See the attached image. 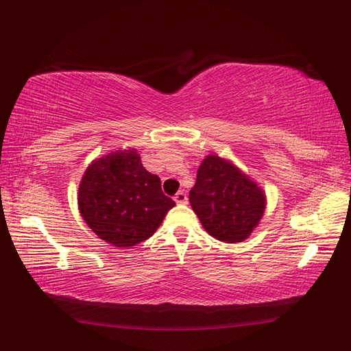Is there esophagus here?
Wrapping results in <instances>:
<instances>
[{
	"mask_svg": "<svg viewBox=\"0 0 351 351\" xmlns=\"http://www.w3.org/2000/svg\"><path fill=\"white\" fill-rule=\"evenodd\" d=\"M175 202L178 204V205H185L187 204V200H189V197H187V195H185L184 191H180V193H176L175 195Z\"/></svg>",
	"mask_w": 351,
	"mask_h": 351,
	"instance_id": "34e87169",
	"label": "esophagus"
}]
</instances>
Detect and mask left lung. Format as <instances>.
Returning <instances> with one entry per match:
<instances>
[{"mask_svg": "<svg viewBox=\"0 0 351 351\" xmlns=\"http://www.w3.org/2000/svg\"><path fill=\"white\" fill-rule=\"evenodd\" d=\"M193 211L204 229L223 243H241L263 219L265 191L232 161L206 155L190 190Z\"/></svg>", "mask_w": 351, "mask_h": 351, "instance_id": "8db88e82", "label": "left lung"}]
</instances>
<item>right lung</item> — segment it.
Returning a JSON list of instances; mask_svg holds the SVG:
<instances>
[{"instance_id": "1", "label": "right lung", "mask_w": 351, "mask_h": 351, "mask_svg": "<svg viewBox=\"0 0 351 351\" xmlns=\"http://www.w3.org/2000/svg\"><path fill=\"white\" fill-rule=\"evenodd\" d=\"M173 206L161 191L160 178L143 167L134 147L93 160L78 189L81 217L114 247H131L151 238Z\"/></svg>"}]
</instances>
